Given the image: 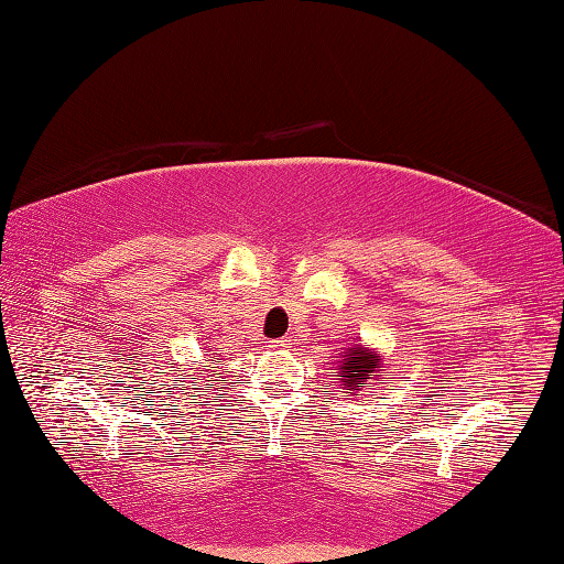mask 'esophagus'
<instances>
[{
    "mask_svg": "<svg viewBox=\"0 0 564 564\" xmlns=\"http://www.w3.org/2000/svg\"><path fill=\"white\" fill-rule=\"evenodd\" d=\"M270 349H288L290 347V339H276V341H270L267 344Z\"/></svg>",
    "mask_w": 564,
    "mask_h": 564,
    "instance_id": "esophagus-1",
    "label": "esophagus"
}]
</instances>
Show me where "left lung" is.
<instances>
[{"label":"left lung","mask_w":564,"mask_h":564,"mask_svg":"<svg viewBox=\"0 0 564 564\" xmlns=\"http://www.w3.org/2000/svg\"><path fill=\"white\" fill-rule=\"evenodd\" d=\"M381 359L377 351L369 347H361V344H354L347 351L341 354L339 364V387L344 393H351V397H359V387L364 381H379L381 379Z\"/></svg>","instance_id":"1"}]
</instances>
